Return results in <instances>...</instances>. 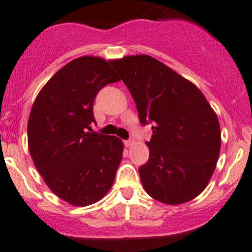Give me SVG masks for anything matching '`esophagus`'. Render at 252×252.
I'll return each instance as SVG.
<instances>
[{
  "instance_id": "esophagus-1",
  "label": "esophagus",
  "mask_w": 252,
  "mask_h": 252,
  "mask_svg": "<svg viewBox=\"0 0 252 252\" xmlns=\"http://www.w3.org/2000/svg\"><path fill=\"white\" fill-rule=\"evenodd\" d=\"M134 144V140L133 139H129V140H126V141H124V145H126V147L128 146H131V145Z\"/></svg>"
}]
</instances>
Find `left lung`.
<instances>
[{
	"label": "left lung",
	"mask_w": 252,
	"mask_h": 252,
	"mask_svg": "<svg viewBox=\"0 0 252 252\" xmlns=\"http://www.w3.org/2000/svg\"><path fill=\"white\" fill-rule=\"evenodd\" d=\"M111 65L128 87L140 123L153 124L150 158L139 168L142 186L158 202H189L205 189L219 159L215 112L194 84L150 55Z\"/></svg>",
	"instance_id": "1"
}]
</instances>
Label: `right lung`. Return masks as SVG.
Masks as SVG:
<instances>
[{
    "label": "right lung",
    "mask_w": 252,
    "mask_h": 252,
    "mask_svg": "<svg viewBox=\"0 0 252 252\" xmlns=\"http://www.w3.org/2000/svg\"><path fill=\"white\" fill-rule=\"evenodd\" d=\"M111 62L82 57L60 68L37 95L28 124L29 150L47 186L75 206L97 202L115 181L121 139L92 131L95 96L118 82Z\"/></svg>",
    "instance_id": "obj_1"
}]
</instances>
